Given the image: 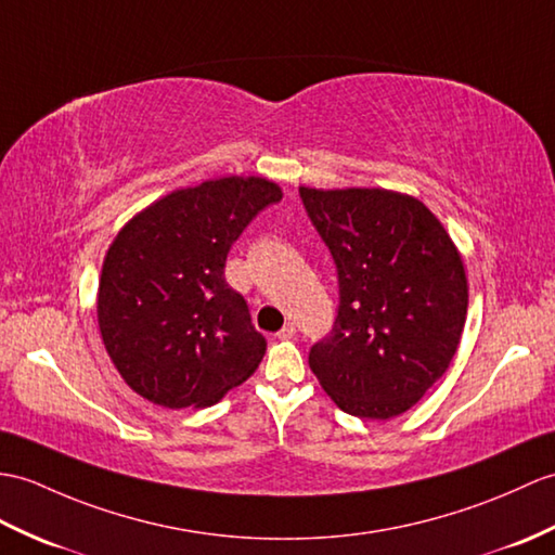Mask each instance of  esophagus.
<instances>
[{
  "mask_svg": "<svg viewBox=\"0 0 555 555\" xmlns=\"http://www.w3.org/2000/svg\"><path fill=\"white\" fill-rule=\"evenodd\" d=\"M279 340H293L295 338V324H286L279 333H276Z\"/></svg>",
  "mask_w": 555,
  "mask_h": 555,
  "instance_id": "obj_1",
  "label": "esophagus"
}]
</instances>
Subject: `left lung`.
Listing matches in <instances>:
<instances>
[{
	"label": "left lung",
	"mask_w": 555,
	"mask_h": 555,
	"mask_svg": "<svg viewBox=\"0 0 555 555\" xmlns=\"http://www.w3.org/2000/svg\"><path fill=\"white\" fill-rule=\"evenodd\" d=\"M336 260L340 307L309 369L347 414L402 416L444 376L468 314L463 257L423 201L390 189L300 186Z\"/></svg>",
	"instance_id": "1"
}]
</instances>
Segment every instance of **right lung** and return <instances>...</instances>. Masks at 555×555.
<instances>
[{
    "mask_svg": "<svg viewBox=\"0 0 555 555\" xmlns=\"http://www.w3.org/2000/svg\"><path fill=\"white\" fill-rule=\"evenodd\" d=\"M283 191L264 177H219L175 189L127 222L103 257L96 319L122 380L165 409L212 406L267 352L243 295L229 286V248Z\"/></svg>",
    "mask_w": 555,
    "mask_h": 555,
    "instance_id": "obj_1",
    "label": "right lung"
}]
</instances>
